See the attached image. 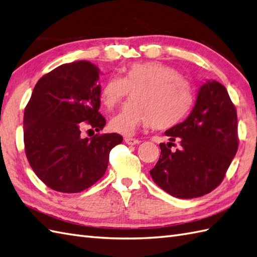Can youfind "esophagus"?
<instances>
[{
    "label": "esophagus",
    "instance_id": "34e87169",
    "mask_svg": "<svg viewBox=\"0 0 257 257\" xmlns=\"http://www.w3.org/2000/svg\"><path fill=\"white\" fill-rule=\"evenodd\" d=\"M124 141H125V143H126L127 145H136V144H140L141 143L140 140L132 139V138H125Z\"/></svg>",
    "mask_w": 257,
    "mask_h": 257
}]
</instances>
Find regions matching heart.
I'll use <instances>...</instances> for the list:
<instances>
[{
  "label": "heart",
  "instance_id": "b5f03b06",
  "mask_svg": "<svg viewBox=\"0 0 257 257\" xmlns=\"http://www.w3.org/2000/svg\"><path fill=\"white\" fill-rule=\"evenodd\" d=\"M131 92L132 100L114 116L110 126L132 135L146 125L166 130L179 123L193 101L192 90L180 73L161 61H144L125 67L122 77H110L100 92V102L113 110Z\"/></svg>",
  "mask_w": 257,
  "mask_h": 257
}]
</instances>
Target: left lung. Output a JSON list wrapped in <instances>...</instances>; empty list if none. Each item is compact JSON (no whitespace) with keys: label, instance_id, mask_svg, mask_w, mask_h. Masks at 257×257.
Masks as SVG:
<instances>
[{"label":"left lung","instance_id":"left-lung-1","mask_svg":"<svg viewBox=\"0 0 257 257\" xmlns=\"http://www.w3.org/2000/svg\"><path fill=\"white\" fill-rule=\"evenodd\" d=\"M161 156L151 170L155 184L181 199L207 195L223 180L238 147L237 115L224 85L208 80L184 122L165 132ZM178 140V150H170Z\"/></svg>","mask_w":257,"mask_h":257}]
</instances>
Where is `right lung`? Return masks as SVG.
I'll use <instances>...</instances> for the list:
<instances>
[{"mask_svg":"<svg viewBox=\"0 0 257 257\" xmlns=\"http://www.w3.org/2000/svg\"><path fill=\"white\" fill-rule=\"evenodd\" d=\"M100 70L81 60L65 64L36 83L24 112L25 153L45 185L66 193L80 192L106 172L110 152L121 144L117 133L82 138L89 125L104 127L101 115Z\"/></svg>","mask_w":257,"mask_h":257,"instance_id":"1","label":"right lung"}]
</instances>
